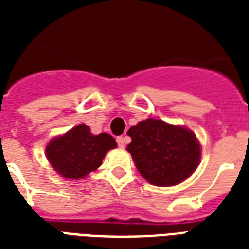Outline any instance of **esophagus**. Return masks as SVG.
Here are the masks:
<instances>
[{
	"label": "esophagus",
	"instance_id": "1",
	"mask_svg": "<svg viewBox=\"0 0 249 249\" xmlns=\"http://www.w3.org/2000/svg\"><path fill=\"white\" fill-rule=\"evenodd\" d=\"M116 141H117V144H119V147L121 148L125 147V143H126V138H125V137H117Z\"/></svg>",
	"mask_w": 249,
	"mask_h": 249
}]
</instances>
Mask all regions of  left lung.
I'll list each match as a JSON object with an SVG mask.
<instances>
[{"instance_id": "8db88e82", "label": "left lung", "mask_w": 249, "mask_h": 249, "mask_svg": "<svg viewBox=\"0 0 249 249\" xmlns=\"http://www.w3.org/2000/svg\"><path fill=\"white\" fill-rule=\"evenodd\" d=\"M128 150L142 177L155 186L189 178L200 161V143L190 129L147 119L128 130Z\"/></svg>"}]
</instances>
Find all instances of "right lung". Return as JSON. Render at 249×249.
I'll return each mask as SVG.
<instances>
[{"label":"right lung","mask_w":249,"mask_h":249,"mask_svg":"<svg viewBox=\"0 0 249 249\" xmlns=\"http://www.w3.org/2000/svg\"><path fill=\"white\" fill-rule=\"evenodd\" d=\"M116 141L107 133L94 136L80 124L63 136L53 138L46 146V158L56 173L68 179H81L97 170L106 154L116 148Z\"/></svg>","instance_id":"1"}]
</instances>
